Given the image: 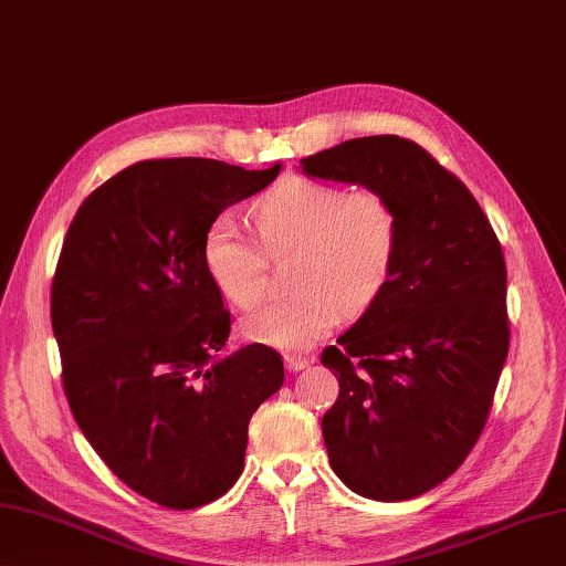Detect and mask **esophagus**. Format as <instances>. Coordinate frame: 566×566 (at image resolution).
<instances>
[{"label":"esophagus","instance_id":"1","mask_svg":"<svg viewBox=\"0 0 566 566\" xmlns=\"http://www.w3.org/2000/svg\"><path fill=\"white\" fill-rule=\"evenodd\" d=\"M284 365L290 371H302L308 367V357H302V355H286L284 357Z\"/></svg>","mask_w":566,"mask_h":566}]
</instances>
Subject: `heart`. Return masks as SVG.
Returning a JSON list of instances; mask_svg holds the SVG:
<instances>
[{"label": "heart", "instance_id": "heart-1", "mask_svg": "<svg viewBox=\"0 0 566 566\" xmlns=\"http://www.w3.org/2000/svg\"><path fill=\"white\" fill-rule=\"evenodd\" d=\"M250 223L272 258L298 250L294 284L302 290L258 306L240 323L245 340L286 353L308 350L338 326L343 311L357 314L375 302L399 250V216L381 191H347L298 175L252 201ZM261 249L228 213L203 235V270L238 308L262 296L268 256Z\"/></svg>", "mask_w": 566, "mask_h": 566}]
</instances>
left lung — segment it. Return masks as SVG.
Masks as SVG:
<instances>
[{"instance_id":"obj_1","label":"left lung","mask_w":566,"mask_h":566,"mask_svg":"<svg viewBox=\"0 0 566 566\" xmlns=\"http://www.w3.org/2000/svg\"><path fill=\"white\" fill-rule=\"evenodd\" d=\"M302 172L381 191L399 216L387 284L321 355L340 384L321 428L355 494L420 496L467 460L494 401L509 355L501 243L472 191L413 140H345Z\"/></svg>"}]
</instances>
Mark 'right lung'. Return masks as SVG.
<instances>
[{
  "instance_id": "1",
  "label": "right lung",
  "mask_w": 566,
  "mask_h": 566,
  "mask_svg": "<svg viewBox=\"0 0 566 566\" xmlns=\"http://www.w3.org/2000/svg\"><path fill=\"white\" fill-rule=\"evenodd\" d=\"M280 170L136 163L82 201L60 250L51 321L72 416L106 467L165 509L238 482L250 418L284 381L268 345L223 353L231 316L201 258L219 213Z\"/></svg>"
}]
</instances>
